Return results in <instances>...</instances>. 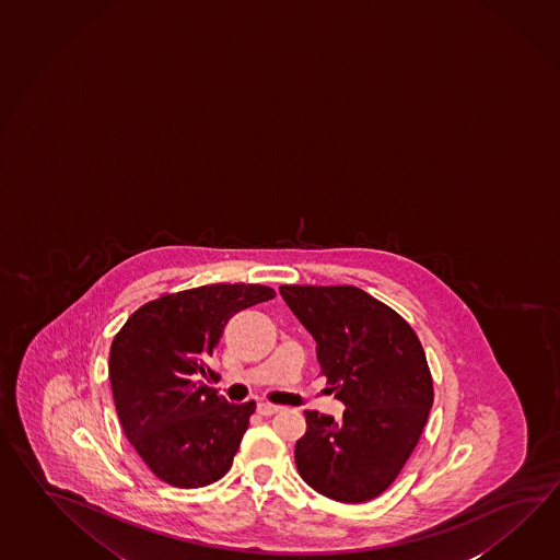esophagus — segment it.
Masks as SVG:
<instances>
[{
	"label": "esophagus",
	"instance_id": "34e87169",
	"mask_svg": "<svg viewBox=\"0 0 560 560\" xmlns=\"http://www.w3.org/2000/svg\"><path fill=\"white\" fill-rule=\"evenodd\" d=\"M277 411H281V407L273 405V402H259V405H257V412L262 415V417H271V415H275Z\"/></svg>",
	"mask_w": 560,
	"mask_h": 560
}]
</instances>
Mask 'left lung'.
<instances>
[{
  "label": "left lung",
  "instance_id": "obj_1",
  "mask_svg": "<svg viewBox=\"0 0 560 560\" xmlns=\"http://www.w3.org/2000/svg\"><path fill=\"white\" fill-rule=\"evenodd\" d=\"M317 342L320 373L347 407L341 419L305 411L299 475L339 502L387 491L411 457L433 407L421 341L397 311L353 285H281Z\"/></svg>",
  "mask_w": 560,
  "mask_h": 560
}]
</instances>
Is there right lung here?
I'll use <instances>...</instances> for the list:
<instances>
[{"label":"right lung","instance_id":"1","mask_svg":"<svg viewBox=\"0 0 560 560\" xmlns=\"http://www.w3.org/2000/svg\"><path fill=\"white\" fill-rule=\"evenodd\" d=\"M275 298L271 287L215 283L149 301L109 351L115 411L127 441L158 479L199 489L233 465L255 400L228 402L201 378L228 320Z\"/></svg>","mask_w":560,"mask_h":560}]
</instances>
